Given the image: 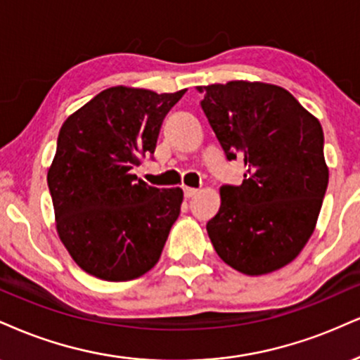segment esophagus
Instances as JSON below:
<instances>
[{"instance_id": "34e87169", "label": "esophagus", "mask_w": 360, "mask_h": 360, "mask_svg": "<svg viewBox=\"0 0 360 360\" xmlns=\"http://www.w3.org/2000/svg\"><path fill=\"white\" fill-rule=\"evenodd\" d=\"M183 191H184V196H186V198H193V196H196L199 189H196V188H188V186H184Z\"/></svg>"}]
</instances>
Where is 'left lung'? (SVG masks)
I'll list each match as a JSON object with an SVG mask.
<instances>
[{
    "label": "left lung",
    "instance_id": "left-lung-1",
    "mask_svg": "<svg viewBox=\"0 0 360 360\" xmlns=\"http://www.w3.org/2000/svg\"><path fill=\"white\" fill-rule=\"evenodd\" d=\"M201 109L228 161H245L240 186H221L206 224L216 253L246 275L297 258L311 236L328 184L322 125L292 94L262 82L198 86Z\"/></svg>",
    "mask_w": 360,
    "mask_h": 360
}]
</instances>
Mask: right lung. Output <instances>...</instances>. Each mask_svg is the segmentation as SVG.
I'll use <instances>...</instances> for the list:
<instances>
[{
	"instance_id": "right-lung-1",
	"label": "right lung",
	"mask_w": 360,
	"mask_h": 360,
	"mask_svg": "<svg viewBox=\"0 0 360 360\" xmlns=\"http://www.w3.org/2000/svg\"><path fill=\"white\" fill-rule=\"evenodd\" d=\"M184 92L112 86L60 129L46 179L60 240L86 274L127 281L159 262L183 189L154 188L132 169L154 154L164 117Z\"/></svg>"
}]
</instances>
